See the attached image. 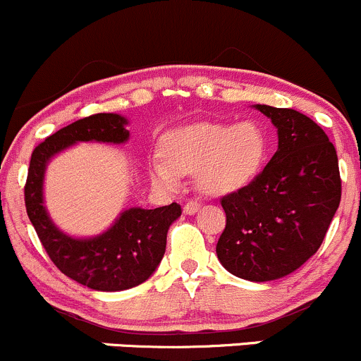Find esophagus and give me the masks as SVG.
Returning a JSON list of instances; mask_svg holds the SVG:
<instances>
[{
    "label": "esophagus",
    "instance_id": "1",
    "mask_svg": "<svg viewBox=\"0 0 361 361\" xmlns=\"http://www.w3.org/2000/svg\"><path fill=\"white\" fill-rule=\"evenodd\" d=\"M197 208H200V203H197L196 200H189L188 203L184 204V213H188V215H192V213L197 212Z\"/></svg>",
    "mask_w": 361,
    "mask_h": 361
}]
</instances>
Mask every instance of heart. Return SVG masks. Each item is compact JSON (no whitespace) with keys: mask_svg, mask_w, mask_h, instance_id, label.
<instances>
[{"mask_svg":"<svg viewBox=\"0 0 361 361\" xmlns=\"http://www.w3.org/2000/svg\"><path fill=\"white\" fill-rule=\"evenodd\" d=\"M267 135L258 123L204 122L182 127L165 137V160H153L149 176L157 184L176 188L180 173H196L207 195H227L250 184L267 158Z\"/></svg>","mask_w":361,"mask_h":361,"instance_id":"1","label":"heart"}]
</instances>
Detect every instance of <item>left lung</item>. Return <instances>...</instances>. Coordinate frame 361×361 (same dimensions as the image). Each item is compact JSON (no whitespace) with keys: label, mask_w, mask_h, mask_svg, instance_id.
Here are the masks:
<instances>
[{"label":"left lung","mask_w":361,"mask_h":361,"mask_svg":"<svg viewBox=\"0 0 361 361\" xmlns=\"http://www.w3.org/2000/svg\"><path fill=\"white\" fill-rule=\"evenodd\" d=\"M257 108L277 127L279 148L250 184L220 200L227 220L216 257L235 277L267 282L317 253L339 207L341 176L319 123L293 108Z\"/></svg>","instance_id":"obj_1"}]
</instances>
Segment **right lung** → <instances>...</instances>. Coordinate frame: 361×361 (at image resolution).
Here are the masks:
<instances>
[{"instance_id":"right-lung-1","label":"right lung","mask_w":361,"mask_h":361,"mask_svg":"<svg viewBox=\"0 0 361 361\" xmlns=\"http://www.w3.org/2000/svg\"><path fill=\"white\" fill-rule=\"evenodd\" d=\"M126 123L117 114H96L46 137L32 151L24 188L27 215L48 257L61 274L94 290L130 289L149 279L165 255L169 227L182 213L177 203L154 210L129 208L106 232L91 239L71 238L51 222L42 201L49 158L80 141L126 142Z\"/></svg>"}]
</instances>
